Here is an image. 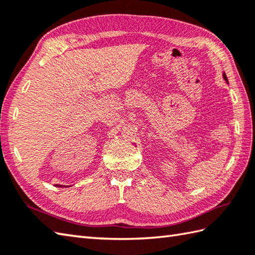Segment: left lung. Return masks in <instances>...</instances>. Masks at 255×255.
I'll return each mask as SVG.
<instances>
[{
	"label": "left lung",
	"instance_id": "left-lung-1",
	"mask_svg": "<svg viewBox=\"0 0 255 255\" xmlns=\"http://www.w3.org/2000/svg\"><path fill=\"white\" fill-rule=\"evenodd\" d=\"M224 79L227 81V82H228V79H227V75H226V73H224Z\"/></svg>",
	"mask_w": 255,
	"mask_h": 255
}]
</instances>
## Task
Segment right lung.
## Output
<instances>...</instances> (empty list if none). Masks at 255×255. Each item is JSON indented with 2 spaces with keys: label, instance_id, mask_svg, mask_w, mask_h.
Instances as JSON below:
<instances>
[{
  "label": "right lung",
  "instance_id": "right-lung-1",
  "mask_svg": "<svg viewBox=\"0 0 255 255\" xmlns=\"http://www.w3.org/2000/svg\"><path fill=\"white\" fill-rule=\"evenodd\" d=\"M56 186H60L61 187V185H56Z\"/></svg>",
  "mask_w": 255,
  "mask_h": 255
}]
</instances>
